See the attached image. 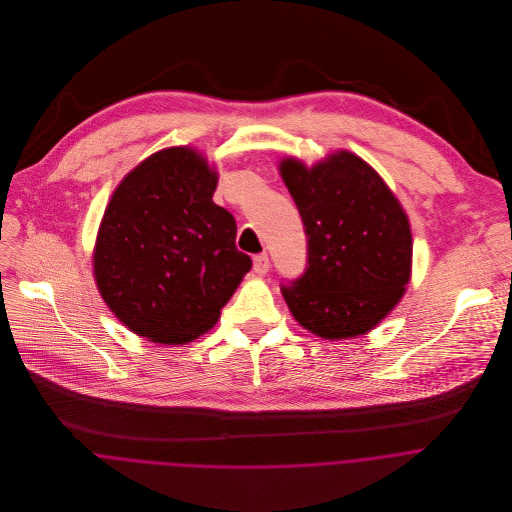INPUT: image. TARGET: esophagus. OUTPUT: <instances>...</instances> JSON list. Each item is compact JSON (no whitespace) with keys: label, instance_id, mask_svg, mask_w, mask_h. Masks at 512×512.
Returning a JSON list of instances; mask_svg holds the SVG:
<instances>
[{"label":"esophagus","instance_id":"1","mask_svg":"<svg viewBox=\"0 0 512 512\" xmlns=\"http://www.w3.org/2000/svg\"><path fill=\"white\" fill-rule=\"evenodd\" d=\"M268 270H270V258H268V254H266V252L256 254V256H254V272H256V274H266Z\"/></svg>","mask_w":512,"mask_h":512}]
</instances>
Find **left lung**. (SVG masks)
Listing matches in <instances>:
<instances>
[{"instance_id": "8db88e82", "label": "left lung", "mask_w": 512, "mask_h": 512, "mask_svg": "<svg viewBox=\"0 0 512 512\" xmlns=\"http://www.w3.org/2000/svg\"><path fill=\"white\" fill-rule=\"evenodd\" d=\"M280 173L307 236L305 272L282 284L293 317L323 339L363 335L390 313L410 280L406 213L382 177L349 151L309 169L288 157Z\"/></svg>"}]
</instances>
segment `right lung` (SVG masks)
I'll use <instances>...</instances> for the list:
<instances>
[{
  "instance_id": "add662e5",
  "label": "right lung",
  "mask_w": 512,
  "mask_h": 512,
  "mask_svg": "<svg viewBox=\"0 0 512 512\" xmlns=\"http://www.w3.org/2000/svg\"><path fill=\"white\" fill-rule=\"evenodd\" d=\"M217 179L195 149H161L124 177L106 207L96 286L140 337L163 345L197 339L252 268L234 244V217L213 203Z\"/></svg>"
}]
</instances>
